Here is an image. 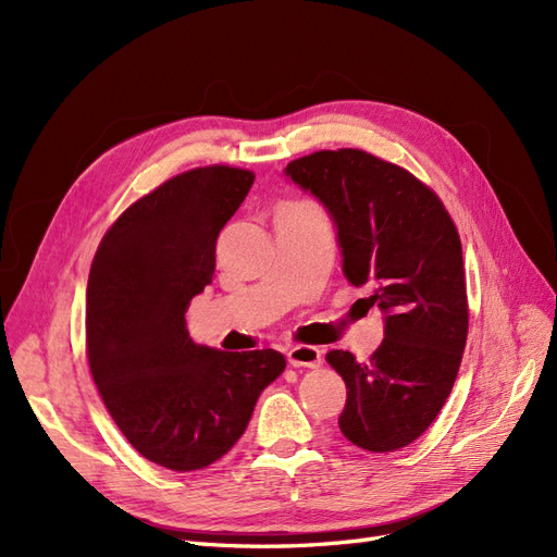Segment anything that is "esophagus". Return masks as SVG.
Listing matches in <instances>:
<instances>
[{"mask_svg": "<svg viewBox=\"0 0 557 557\" xmlns=\"http://www.w3.org/2000/svg\"><path fill=\"white\" fill-rule=\"evenodd\" d=\"M285 356H288V362L293 367H309V369H313V367H318L320 362H323V350L315 348V346H305V344L290 346L288 350H285Z\"/></svg>", "mask_w": 557, "mask_h": 557, "instance_id": "obj_1", "label": "esophagus"}]
</instances>
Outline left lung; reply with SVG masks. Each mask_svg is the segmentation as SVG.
<instances>
[{
	"instance_id": "left-lung-1",
	"label": "left lung",
	"mask_w": 557,
	"mask_h": 557,
	"mask_svg": "<svg viewBox=\"0 0 557 557\" xmlns=\"http://www.w3.org/2000/svg\"><path fill=\"white\" fill-rule=\"evenodd\" d=\"M330 213L344 276L383 313L367 362L330 350L346 383L339 428L372 453L409 446L448 399L467 342L462 246L442 199L397 164L358 148L318 150L285 166Z\"/></svg>"
}]
</instances>
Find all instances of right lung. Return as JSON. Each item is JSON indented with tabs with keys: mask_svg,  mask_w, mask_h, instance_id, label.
<instances>
[{
	"mask_svg": "<svg viewBox=\"0 0 557 557\" xmlns=\"http://www.w3.org/2000/svg\"><path fill=\"white\" fill-rule=\"evenodd\" d=\"M256 176L199 166L162 183L117 218L99 244L86 293L88 362L125 440L146 460L195 471L239 442L276 381L278 350L223 352L185 327L190 299L215 269V239Z\"/></svg>",
	"mask_w": 557,
	"mask_h": 557,
	"instance_id": "right-lung-1",
	"label": "right lung"
}]
</instances>
